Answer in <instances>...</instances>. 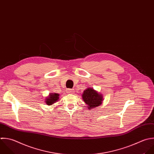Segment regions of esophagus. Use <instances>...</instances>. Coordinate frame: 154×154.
I'll list each match as a JSON object with an SVG mask.
<instances>
[{"instance_id":"1","label":"esophagus","mask_w":154,"mask_h":154,"mask_svg":"<svg viewBox=\"0 0 154 154\" xmlns=\"http://www.w3.org/2000/svg\"><path fill=\"white\" fill-rule=\"evenodd\" d=\"M66 93H68V94H73V93L74 92V90L72 89H67L66 91Z\"/></svg>"}]
</instances>
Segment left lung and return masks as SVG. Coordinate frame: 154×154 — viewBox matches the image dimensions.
<instances>
[{"label": "left lung", "mask_w": 154, "mask_h": 154, "mask_svg": "<svg viewBox=\"0 0 154 154\" xmlns=\"http://www.w3.org/2000/svg\"><path fill=\"white\" fill-rule=\"evenodd\" d=\"M82 97L85 103L88 105V110L100 106L104 100L102 94L94 90L92 88H86L82 95Z\"/></svg>", "instance_id": "left-lung-1"}]
</instances>
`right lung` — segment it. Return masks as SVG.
<instances>
[{
  "instance_id": "obj_1",
  "label": "right lung",
  "mask_w": 154,
  "mask_h": 154,
  "mask_svg": "<svg viewBox=\"0 0 154 154\" xmlns=\"http://www.w3.org/2000/svg\"><path fill=\"white\" fill-rule=\"evenodd\" d=\"M59 100V94L56 93H50L48 97H46L45 102L47 105L51 106L55 103L57 102Z\"/></svg>"
}]
</instances>
